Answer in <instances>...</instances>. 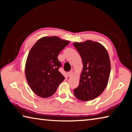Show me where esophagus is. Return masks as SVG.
Listing matches in <instances>:
<instances>
[{
	"instance_id": "34e87169",
	"label": "esophagus",
	"mask_w": 132,
	"mask_h": 132,
	"mask_svg": "<svg viewBox=\"0 0 132 132\" xmlns=\"http://www.w3.org/2000/svg\"><path fill=\"white\" fill-rule=\"evenodd\" d=\"M73 74V72L72 70L69 71H68V75L69 76V77H71V76H72Z\"/></svg>"
}]
</instances>
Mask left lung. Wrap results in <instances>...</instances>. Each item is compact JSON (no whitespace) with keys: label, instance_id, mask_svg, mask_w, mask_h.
<instances>
[{"label":"left lung","instance_id":"obj_1","mask_svg":"<svg viewBox=\"0 0 132 132\" xmlns=\"http://www.w3.org/2000/svg\"><path fill=\"white\" fill-rule=\"evenodd\" d=\"M81 57L83 69L79 84L74 89L78 100L87 101L94 100L103 92L108 84L111 62L106 49L92 41L73 43Z\"/></svg>","mask_w":132,"mask_h":132}]
</instances>
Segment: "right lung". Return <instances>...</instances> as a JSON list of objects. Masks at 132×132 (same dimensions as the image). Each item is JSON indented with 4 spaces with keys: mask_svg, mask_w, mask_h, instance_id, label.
Returning a JSON list of instances; mask_svg holds the SVG:
<instances>
[{
    "mask_svg": "<svg viewBox=\"0 0 132 132\" xmlns=\"http://www.w3.org/2000/svg\"><path fill=\"white\" fill-rule=\"evenodd\" d=\"M69 42L57 37H43L31 49L25 73L29 86L37 95L42 98L52 95L64 80L59 71L62 64L57 56Z\"/></svg>",
    "mask_w": 132,
    "mask_h": 132,
    "instance_id": "1",
    "label": "right lung"
}]
</instances>
